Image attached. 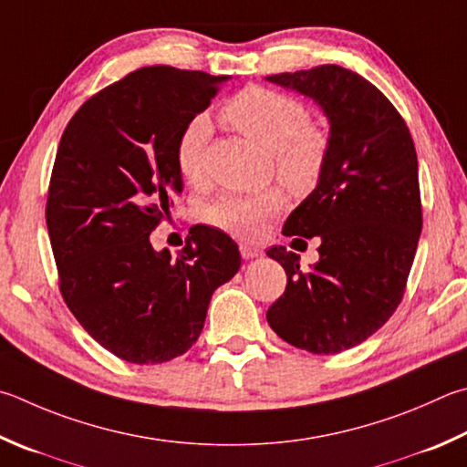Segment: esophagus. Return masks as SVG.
<instances>
[{
    "instance_id": "obj_1",
    "label": "esophagus",
    "mask_w": 467,
    "mask_h": 467,
    "mask_svg": "<svg viewBox=\"0 0 467 467\" xmlns=\"http://www.w3.org/2000/svg\"><path fill=\"white\" fill-rule=\"evenodd\" d=\"M239 251H241L243 259H255V257L263 255V251L259 247H255V244H251V243H241Z\"/></svg>"
}]
</instances>
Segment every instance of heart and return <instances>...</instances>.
<instances>
[{"label": "heart", "mask_w": 467, "mask_h": 467, "mask_svg": "<svg viewBox=\"0 0 467 467\" xmlns=\"http://www.w3.org/2000/svg\"><path fill=\"white\" fill-rule=\"evenodd\" d=\"M223 122L274 152L277 175L294 190L315 185L327 159V137L308 124V109L284 91L251 86L220 109ZM212 134L206 114L193 116L175 140V165L182 180L198 183L204 175V152ZM284 208V193L269 188L249 196H224L204 210L208 224L239 236H255L265 220Z\"/></svg>", "instance_id": "1"}]
</instances>
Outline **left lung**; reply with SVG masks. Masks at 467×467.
Instances as JSON below:
<instances>
[{"label":"left lung","instance_id":"left-lung-1","mask_svg":"<svg viewBox=\"0 0 467 467\" xmlns=\"http://www.w3.org/2000/svg\"><path fill=\"white\" fill-rule=\"evenodd\" d=\"M317 101L328 118L327 159L315 192L287 216L285 236H318V263L271 247L285 292L267 322L298 349L333 355L359 345L394 315L417 253L419 161L404 118L384 93L338 65L271 75Z\"/></svg>","mask_w":467,"mask_h":467}]
</instances>
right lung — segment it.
Wrapping results in <instances>:
<instances>
[{"label": "right lung", "instance_id": "add662e5", "mask_svg": "<svg viewBox=\"0 0 467 467\" xmlns=\"http://www.w3.org/2000/svg\"><path fill=\"white\" fill-rule=\"evenodd\" d=\"M228 75L142 67L98 91L67 124L47 200L58 290L73 317L124 361L180 358L212 294L241 267L223 231L193 226L171 259L149 234L182 193L175 140Z\"/></svg>", "mask_w": 467, "mask_h": 467}]
</instances>
